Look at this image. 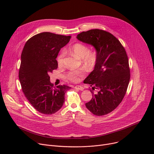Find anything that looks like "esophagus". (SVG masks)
<instances>
[{
	"label": "esophagus",
	"instance_id": "esophagus-1",
	"mask_svg": "<svg viewBox=\"0 0 154 154\" xmlns=\"http://www.w3.org/2000/svg\"><path fill=\"white\" fill-rule=\"evenodd\" d=\"M75 89L80 90V91H83V90H84V87H82V86H81V85H76V86L75 87Z\"/></svg>",
	"mask_w": 154,
	"mask_h": 154
}]
</instances>
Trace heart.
Returning <instances> with one entry per match:
<instances>
[{"label": "heart", "mask_w": 154, "mask_h": 154, "mask_svg": "<svg viewBox=\"0 0 154 154\" xmlns=\"http://www.w3.org/2000/svg\"><path fill=\"white\" fill-rule=\"evenodd\" d=\"M71 52L78 57L80 59H82V63L87 67H93L96 62L97 55L95 52H89L88 47L81 43H76L73 45L70 48ZM64 52H62L57 57V62L59 67L63 66ZM85 73L84 70L80 69L69 72L67 74V78L72 82H79Z\"/></svg>", "instance_id": "b5f03b06"}]
</instances>
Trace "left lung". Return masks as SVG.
I'll use <instances>...</instances> for the list:
<instances>
[{"instance_id": "1", "label": "left lung", "mask_w": 154, "mask_h": 154, "mask_svg": "<svg viewBox=\"0 0 154 154\" xmlns=\"http://www.w3.org/2000/svg\"><path fill=\"white\" fill-rule=\"evenodd\" d=\"M77 38L91 45L96 51L94 70L84 80L93 94L85 106L95 116H104L114 110L122 102L130 80V69L125 48L109 32L99 29L82 32Z\"/></svg>"}]
</instances>
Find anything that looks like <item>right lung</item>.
Masks as SVG:
<instances>
[{
    "instance_id": "add662e5",
    "label": "right lung",
    "mask_w": 154,
    "mask_h": 154,
    "mask_svg": "<svg viewBox=\"0 0 154 154\" xmlns=\"http://www.w3.org/2000/svg\"><path fill=\"white\" fill-rule=\"evenodd\" d=\"M71 38L51 32L38 34L27 40L21 54L19 77L26 98L37 111L53 114L61 109L65 94L71 87H54L49 74L58 67L56 58Z\"/></svg>"
}]
</instances>
